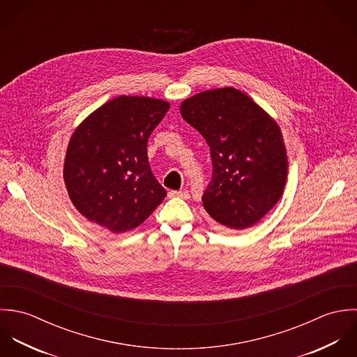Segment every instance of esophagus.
Returning a JSON list of instances; mask_svg holds the SVG:
<instances>
[{
    "mask_svg": "<svg viewBox=\"0 0 357 357\" xmlns=\"http://www.w3.org/2000/svg\"><path fill=\"white\" fill-rule=\"evenodd\" d=\"M168 196H169L171 199L179 197V199H183V200H188V199L190 197V195H189L188 192H178V190H171V192L168 193Z\"/></svg>",
    "mask_w": 357,
    "mask_h": 357,
    "instance_id": "esophagus-1",
    "label": "esophagus"
}]
</instances>
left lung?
<instances>
[{
	"label": "left lung",
	"instance_id": "8db88e82",
	"mask_svg": "<svg viewBox=\"0 0 357 357\" xmlns=\"http://www.w3.org/2000/svg\"><path fill=\"white\" fill-rule=\"evenodd\" d=\"M181 114L211 149L213 179L202 199L206 211L222 226L251 227L284 190L288 160L280 127L233 86L185 99Z\"/></svg>",
	"mask_w": 357,
	"mask_h": 357
}]
</instances>
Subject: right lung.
<instances>
[{"mask_svg": "<svg viewBox=\"0 0 357 357\" xmlns=\"http://www.w3.org/2000/svg\"><path fill=\"white\" fill-rule=\"evenodd\" d=\"M169 103L119 96L92 112L73 132L63 178L74 207L88 220L124 233L143 223L167 196L154 178L147 141Z\"/></svg>", "mask_w": 357, "mask_h": 357, "instance_id": "obj_1", "label": "right lung"}]
</instances>
